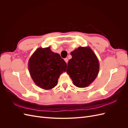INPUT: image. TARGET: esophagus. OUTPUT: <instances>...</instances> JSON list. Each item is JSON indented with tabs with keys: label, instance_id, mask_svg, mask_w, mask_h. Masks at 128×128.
<instances>
[{
	"label": "esophagus",
	"instance_id": "esophagus-1",
	"mask_svg": "<svg viewBox=\"0 0 128 128\" xmlns=\"http://www.w3.org/2000/svg\"><path fill=\"white\" fill-rule=\"evenodd\" d=\"M64 61H65L66 62V63L67 64V63H68V58H65V59H64Z\"/></svg>",
	"mask_w": 128,
	"mask_h": 128
}]
</instances>
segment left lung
<instances>
[{
	"instance_id": "8db88e82",
	"label": "left lung",
	"mask_w": 128,
	"mask_h": 128,
	"mask_svg": "<svg viewBox=\"0 0 128 128\" xmlns=\"http://www.w3.org/2000/svg\"><path fill=\"white\" fill-rule=\"evenodd\" d=\"M67 72L73 84L78 88H86L97 76L99 64L97 57L90 47H79L71 52Z\"/></svg>"
}]
</instances>
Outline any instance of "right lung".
I'll return each instance as SVG.
<instances>
[{
  "label": "right lung",
  "mask_w": 128,
  "mask_h": 128,
  "mask_svg": "<svg viewBox=\"0 0 128 128\" xmlns=\"http://www.w3.org/2000/svg\"><path fill=\"white\" fill-rule=\"evenodd\" d=\"M30 74L37 86L45 90L54 88L61 74L66 71L67 64L50 48H39L28 62Z\"/></svg>",
  "instance_id": "1"
}]
</instances>
